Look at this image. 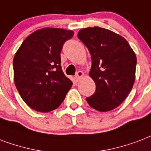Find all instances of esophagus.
Instances as JSON below:
<instances>
[{
  "instance_id": "34e87169",
  "label": "esophagus",
  "mask_w": 151,
  "mask_h": 151,
  "mask_svg": "<svg viewBox=\"0 0 151 151\" xmlns=\"http://www.w3.org/2000/svg\"><path fill=\"white\" fill-rule=\"evenodd\" d=\"M84 76V72L83 71H79V72H77L76 75V79L77 80H79V79H81L82 77H83Z\"/></svg>"
}]
</instances>
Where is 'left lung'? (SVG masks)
Wrapping results in <instances>:
<instances>
[{"label": "left lung", "mask_w": 151, "mask_h": 151, "mask_svg": "<svg viewBox=\"0 0 151 151\" xmlns=\"http://www.w3.org/2000/svg\"><path fill=\"white\" fill-rule=\"evenodd\" d=\"M78 38L91 55L89 76L96 84L94 94L86 101L100 112L113 110L127 98L135 83V52L122 36L99 27L81 29Z\"/></svg>", "instance_id": "left-lung-1"}]
</instances>
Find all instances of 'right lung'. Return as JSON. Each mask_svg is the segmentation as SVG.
<instances>
[{
	"mask_svg": "<svg viewBox=\"0 0 151 151\" xmlns=\"http://www.w3.org/2000/svg\"><path fill=\"white\" fill-rule=\"evenodd\" d=\"M73 35L61 28H42L28 35L16 52L15 85L34 110L47 113L57 109L72 87V80L61 69L60 53Z\"/></svg>",
	"mask_w": 151,
	"mask_h": 151,
	"instance_id": "1",
	"label": "right lung"
}]
</instances>
